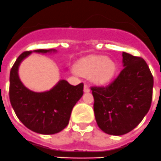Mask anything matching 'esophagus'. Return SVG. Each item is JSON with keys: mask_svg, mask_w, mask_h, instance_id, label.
I'll return each instance as SVG.
<instances>
[{"mask_svg": "<svg viewBox=\"0 0 161 161\" xmlns=\"http://www.w3.org/2000/svg\"><path fill=\"white\" fill-rule=\"evenodd\" d=\"M89 91H90V89H89V86H88L87 85H84V92H85V93H89Z\"/></svg>", "mask_w": 161, "mask_h": 161, "instance_id": "1", "label": "esophagus"}]
</instances>
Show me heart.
I'll list each match as a JSON object with an SVG mask.
<instances>
[{"label":"heart","mask_w":161,"mask_h":161,"mask_svg":"<svg viewBox=\"0 0 161 161\" xmlns=\"http://www.w3.org/2000/svg\"><path fill=\"white\" fill-rule=\"evenodd\" d=\"M116 64L104 55H92L81 59L76 65V70L85 76H91L93 81L104 85L110 81L116 72Z\"/></svg>","instance_id":"b5f03b06"}]
</instances>
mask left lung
<instances>
[{
  "mask_svg": "<svg viewBox=\"0 0 161 161\" xmlns=\"http://www.w3.org/2000/svg\"><path fill=\"white\" fill-rule=\"evenodd\" d=\"M123 69L106 86L91 87L97 123L105 133L122 136L140 123L153 100V76L141 57L123 52Z\"/></svg>",
  "mask_w": 161,
  "mask_h": 161,
  "instance_id": "1",
  "label": "left lung"
}]
</instances>
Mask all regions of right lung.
<instances>
[{
	"label": "right lung",
	"mask_w": 161,
	"mask_h": 161,
	"mask_svg": "<svg viewBox=\"0 0 161 161\" xmlns=\"http://www.w3.org/2000/svg\"><path fill=\"white\" fill-rule=\"evenodd\" d=\"M38 53L55 52L38 49ZM32 51L24 52L13 65L9 76V100L17 117L28 129L42 135H53L66 127L72 108L83 95V83L74 86L61 80L51 90L35 93L25 88L18 76V67Z\"/></svg>",
	"instance_id": "right-lung-1"
}]
</instances>
